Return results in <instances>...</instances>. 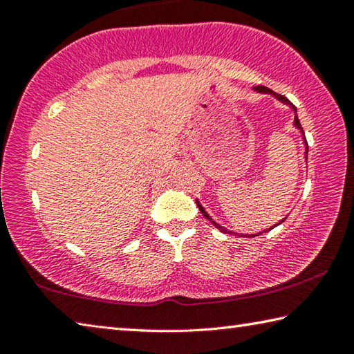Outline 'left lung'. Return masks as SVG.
<instances>
[{
	"mask_svg": "<svg viewBox=\"0 0 354 354\" xmlns=\"http://www.w3.org/2000/svg\"><path fill=\"white\" fill-rule=\"evenodd\" d=\"M254 92H257V93H268V95H272V97H274V98H277V100H279L281 101V103H284V104H287V106H290L292 107V111L293 112H295V118H293V124H295V128L297 129H299V133H301L303 134V140H304V158H306V160H308V142H306V137H304V133H303V128H301V124H299V120H298V115H297V107L295 106H293L292 103H290V101L289 100H287L286 97H283V95H279V93H274L273 91H272V88H268V87H263V86H256L254 87ZM196 206H198V209H200V212L203 214V215H205V217L209 220V221H211V223L215 226V227H217V230H220L221 232H225V234H232V232L231 231H227L226 230V227H223V226H220L218 223H217V221H215V220H212L211 218V215H209L206 211H205V207H203L201 205H200V201L198 200H196ZM287 218V217H286ZM286 218H283V220H281L279 221V223H277V225H274V226H278V225H281V223H283V221L286 220ZM274 226H272L270 227V230H273V227ZM270 230H268V231H270ZM263 232H266V231H263ZM259 234H262V232H257V234H247V237H254V236H259Z\"/></svg>",
	"mask_w": 354,
	"mask_h": 354,
	"instance_id": "left-lung-1",
	"label": "left lung"
}]
</instances>
